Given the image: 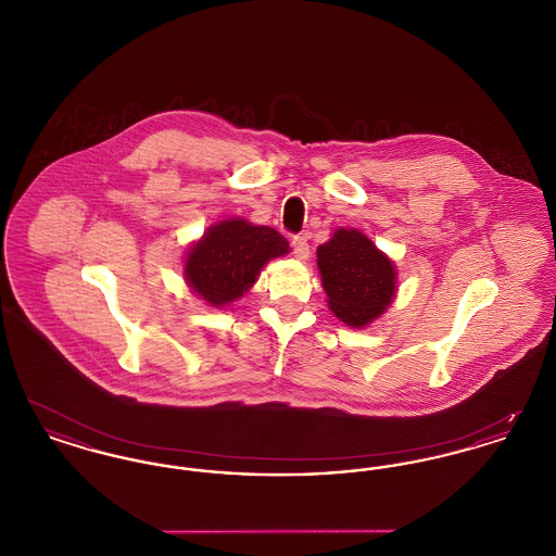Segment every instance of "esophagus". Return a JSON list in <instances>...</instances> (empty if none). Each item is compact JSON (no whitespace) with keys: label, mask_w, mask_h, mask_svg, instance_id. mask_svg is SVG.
Segmentation results:
<instances>
[{"label":"esophagus","mask_w":556,"mask_h":556,"mask_svg":"<svg viewBox=\"0 0 556 556\" xmlns=\"http://www.w3.org/2000/svg\"><path fill=\"white\" fill-rule=\"evenodd\" d=\"M291 250H293V256L298 261H306L308 258V239H306V236H293L291 238Z\"/></svg>","instance_id":"1"}]
</instances>
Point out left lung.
<instances>
[{
  "instance_id": "1",
  "label": "left lung",
  "mask_w": 556,
  "mask_h": 556,
  "mask_svg": "<svg viewBox=\"0 0 556 556\" xmlns=\"http://www.w3.org/2000/svg\"><path fill=\"white\" fill-rule=\"evenodd\" d=\"M317 265L331 313L350 327L381 317L396 295V266L358 229H336Z\"/></svg>"
}]
</instances>
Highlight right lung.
<instances>
[{
	"mask_svg": "<svg viewBox=\"0 0 556 556\" xmlns=\"http://www.w3.org/2000/svg\"><path fill=\"white\" fill-rule=\"evenodd\" d=\"M288 252V239L275 229L245 218H227L212 225L187 250L184 275L187 286L206 304L220 308L250 290L270 258Z\"/></svg>",
	"mask_w": 556,
	"mask_h": 556,
	"instance_id": "add662e5",
	"label": "right lung"
}]
</instances>
